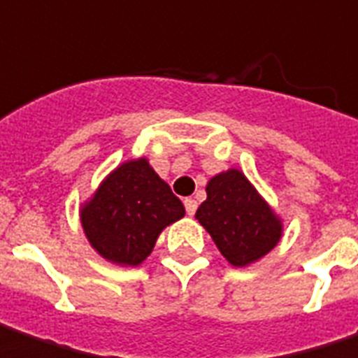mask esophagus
<instances>
[{
  "label": "esophagus",
  "mask_w": 358,
  "mask_h": 358,
  "mask_svg": "<svg viewBox=\"0 0 358 358\" xmlns=\"http://www.w3.org/2000/svg\"><path fill=\"white\" fill-rule=\"evenodd\" d=\"M185 210L189 216H193L194 212H196V201L194 199H185Z\"/></svg>",
  "instance_id": "1"
}]
</instances>
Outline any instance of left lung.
I'll list each match as a JSON object with an SVG mask.
<instances>
[{
  "instance_id": "8db88e82",
  "label": "left lung",
  "mask_w": 358,
  "mask_h": 358,
  "mask_svg": "<svg viewBox=\"0 0 358 358\" xmlns=\"http://www.w3.org/2000/svg\"><path fill=\"white\" fill-rule=\"evenodd\" d=\"M194 218L234 267H248L282 238V220L240 169L214 175Z\"/></svg>"
}]
</instances>
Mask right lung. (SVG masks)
Listing matches in <instances>:
<instances>
[{
	"instance_id": "1",
	"label": "right lung",
	"mask_w": 358,
	"mask_h": 358,
	"mask_svg": "<svg viewBox=\"0 0 358 358\" xmlns=\"http://www.w3.org/2000/svg\"><path fill=\"white\" fill-rule=\"evenodd\" d=\"M183 216V203L146 157L128 159L113 169L80 208L91 248L120 267L140 265L159 234Z\"/></svg>"
}]
</instances>
